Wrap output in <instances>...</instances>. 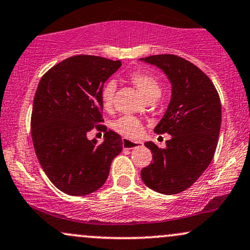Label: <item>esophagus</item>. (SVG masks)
Segmentation results:
<instances>
[{
    "mask_svg": "<svg viewBox=\"0 0 250 250\" xmlns=\"http://www.w3.org/2000/svg\"><path fill=\"white\" fill-rule=\"evenodd\" d=\"M141 146H143V143L140 141H131V140L127 139V137H123L122 139V147L125 149H134L141 147Z\"/></svg>",
    "mask_w": 250,
    "mask_h": 250,
    "instance_id": "1",
    "label": "esophagus"
}]
</instances>
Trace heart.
<instances>
[{"label": "heart", "mask_w": 250, "mask_h": 250, "mask_svg": "<svg viewBox=\"0 0 250 250\" xmlns=\"http://www.w3.org/2000/svg\"><path fill=\"white\" fill-rule=\"evenodd\" d=\"M131 82L134 83L137 90L145 96L146 100L159 99L162 93L161 84L156 77L148 73H134L130 76ZM116 91V82L110 80L103 85L101 91V99L103 107L110 109L114 102V96ZM113 129L116 133L127 137H136L141 134L142 125L136 117L134 116H122L113 123Z\"/></svg>", "instance_id": "obj_1"}]
</instances>
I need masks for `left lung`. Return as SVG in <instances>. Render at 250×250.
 Instances as JSON below:
<instances>
[{
	"instance_id": "1",
	"label": "left lung",
	"mask_w": 250,
	"mask_h": 250,
	"mask_svg": "<svg viewBox=\"0 0 250 250\" xmlns=\"http://www.w3.org/2000/svg\"><path fill=\"white\" fill-rule=\"evenodd\" d=\"M156 65L168 77L171 97L157 123L156 134L171 135L167 147L146 142L154 162L141 170L145 185L157 193L173 195L190 187L213 160L221 128V102L209 77L196 65L176 55L140 59Z\"/></svg>"
}]
</instances>
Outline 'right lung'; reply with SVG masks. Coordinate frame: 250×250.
Listing matches in <instances>:
<instances>
[{"label":"right lung","instance_id":"obj_1","mask_svg":"<svg viewBox=\"0 0 250 250\" xmlns=\"http://www.w3.org/2000/svg\"><path fill=\"white\" fill-rule=\"evenodd\" d=\"M121 64L100 56H71L48 70L37 85L31 114L34 149L44 173L63 193L83 196L96 191L121 153V136L100 125L102 88ZM94 126L106 130L101 145L86 137Z\"/></svg>","mask_w":250,"mask_h":250}]
</instances>
